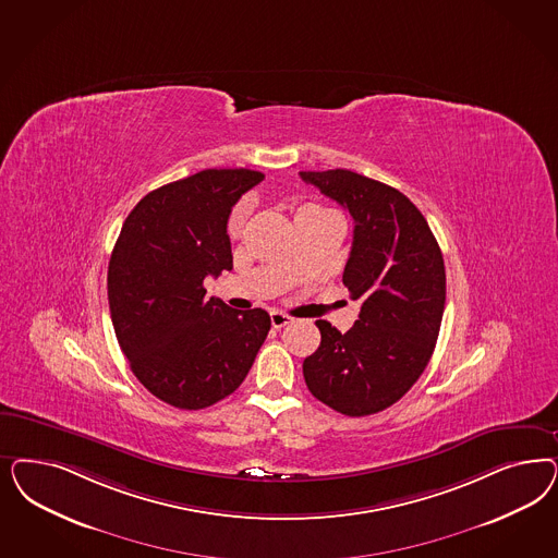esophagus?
Returning <instances> with one entry per match:
<instances>
[{
	"label": "esophagus",
	"instance_id": "obj_1",
	"mask_svg": "<svg viewBox=\"0 0 558 558\" xmlns=\"http://www.w3.org/2000/svg\"><path fill=\"white\" fill-rule=\"evenodd\" d=\"M291 323V316L288 314H283V312H270V324H272V328H283V326H288Z\"/></svg>",
	"mask_w": 558,
	"mask_h": 558
}]
</instances>
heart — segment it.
Returning a JSON list of instances; mask_svg holds the SVG:
<instances>
[{"label":"heart","instance_id":"b5f03b06","mask_svg":"<svg viewBox=\"0 0 558 558\" xmlns=\"http://www.w3.org/2000/svg\"><path fill=\"white\" fill-rule=\"evenodd\" d=\"M302 209H323V207H318V205H306V207H302ZM246 219H248V205H246V203H240V205L235 207L232 217H230L228 232L232 235L240 234L242 228H244V223H246Z\"/></svg>","mask_w":558,"mask_h":558}]
</instances>
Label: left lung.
<instances>
[{
	"label": "left lung",
	"instance_id": "8db88e82",
	"mask_svg": "<svg viewBox=\"0 0 558 558\" xmlns=\"http://www.w3.org/2000/svg\"><path fill=\"white\" fill-rule=\"evenodd\" d=\"M355 223L342 283L360 318L341 332L318 320L320 347L304 360L307 390L347 416L392 407L421 378L446 307V267L423 214L400 191L351 170L300 172Z\"/></svg>",
	"mask_w": 558,
	"mask_h": 558
}]
</instances>
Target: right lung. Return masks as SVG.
<instances>
[{"label": "right lung", "mask_w": 558, "mask_h": 558, "mask_svg": "<svg viewBox=\"0 0 558 558\" xmlns=\"http://www.w3.org/2000/svg\"><path fill=\"white\" fill-rule=\"evenodd\" d=\"M265 179L209 168L147 193L126 216L108 263L117 341L145 388L182 411L232 395L270 330L260 307L238 312L205 298V277L232 270L228 217Z\"/></svg>", "instance_id": "1"}]
</instances>
